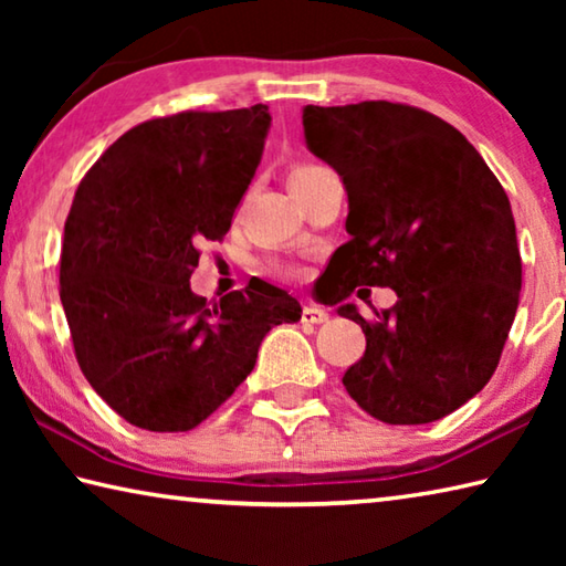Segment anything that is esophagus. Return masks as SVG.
Masks as SVG:
<instances>
[{
  "mask_svg": "<svg viewBox=\"0 0 566 566\" xmlns=\"http://www.w3.org/2000/svg\"><path fill=\"white\" fill-rule=\"evenodd\" d=\"M327 319H329V314L324 312V310H319V306L306 304L304 310H302V322L304 324H322V322H327Z\"/></svg>",
  "mask_w": 566,
  "mask_h": 566,
  "instance_id": "esophagus-1",
  "label": "esophagus"
}]
</instances>
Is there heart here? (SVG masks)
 <instances>
[{
	"instance_id": "b5f03b06",
	"label": "heart",
	"mask_w": 566,
	"mask_h": 566,
	"mask_svg": "<svg viewBox=\"0 0 566 566\" xmlns=\"http://www.w3.org/2000/svg\"><path fill=\"white\" fill-rule=\"evenodd\" d=\"M314 169H319V165H294L292 171H290V179L310 175V171H314ZM274 272L282 274V276H290V280H296V276H300V270H296V266H292V264H276Z\"/></svg>"
}]
</instances>
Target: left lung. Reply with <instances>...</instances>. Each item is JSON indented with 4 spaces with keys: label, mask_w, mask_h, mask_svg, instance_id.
<instances>
[{
    "label": "left lung",
    "mask_w": 566,
    "mask_h": 566,
    "mask_svg": "<svg viewBox=\"0 0 566 566\" xmlns=\"http://www.w3.org/2000/svg\"><path fill=\"white\" fill-rule=\"evenodd\" d=\"M302 122L306 145L349 197V242L327 266L332 304L357 286L397 292L371 319L339 304L367 337L342 385L387 424L442 419L492 379L520 304L506 191L464 134L432 112L385 99L310 104Z\"/></svg>",
    "instance_id": "8db88e82"
}]
</instances>
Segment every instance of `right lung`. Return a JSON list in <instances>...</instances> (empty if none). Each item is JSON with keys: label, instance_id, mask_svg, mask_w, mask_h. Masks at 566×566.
<instances>
[{"label": "right lung", "instance_id": "obj_1", "mask_svg": "<svg viewBox=\"0 0 566 566\" xmlns=\"http://www.w3.org/2000/svg\"><path fill=\"white\" fill-rule=\"evenodd\" d=\"M270 122L266 104L147 119L74 191L60 256L74 357L134 427L202 424L254 369L266 332L302 317L292 294L256 276L219 302L189 286L197 247L232 227Z\"/></svg>", "mask_w": 566, "mask_h": 566}]
</instances>
